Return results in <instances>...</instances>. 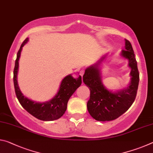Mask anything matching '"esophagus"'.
Wrapping results in <instances>:
<instances>
[{"label": "esophagus", "mask_w": 153, "mask_h": 153, "mask_svg": "<svg viewBox=\"0 0 153 153\" xmlns=\"http://www.w3.org/2000/svg\"><path fill=\"white\" fill-rule=\"evenodd\" d=\"M84 69H82V70L79 71V75L82 77L83 75H84Z\"/></svg>", "instance_id": "34e87169"}]
</instances>
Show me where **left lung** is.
<instances>
[{"instance_id": "8db88e82", "label": "left lung", "mask_w": 153, "mask_h": 153, "mask_svg": "<svg viewBox=\"0 0 153 153\" xmlns=\"http://www.w3.org/2000/svg\"><path fill=\"white\" fill-rule=\"evenodd\" d=\"M126 50L121 55L129 61L131 68V82L129 86L120 91L112 92L106 88L102 83L99 65L105 56L94 65L86 69L83 81L90 90L87 108L94 120L100 121H112L128 110L135 100L139 84V72L134 52L131 43L126 40Z\"/></svg>"}]
</instances>
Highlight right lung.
<instances>
[{
  "instance_id": "1",
  "label": "right lung",
  "mask_w": 153,
  "mask_h": 153,
  "mask_svg": "<svg viewBox=\"0 0 153 153\" xmlns=\"http://www.w3.org/2000/svg\"><path fill=\"white\" fill-rule=\"evenodd\" d=\"M28 41L25 39L17 52L13 71V82L15 91L21 105L33 117L42 121H53L58 120L65 112L69 98L82 84V77L75 79L71 75L66 76L62 80L59 90L53 99L45 102H37L24 97L21 92L17 83V72L19 60L22 48Z\"/></svg>"
}]
</instances>
